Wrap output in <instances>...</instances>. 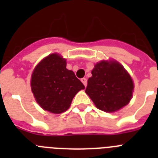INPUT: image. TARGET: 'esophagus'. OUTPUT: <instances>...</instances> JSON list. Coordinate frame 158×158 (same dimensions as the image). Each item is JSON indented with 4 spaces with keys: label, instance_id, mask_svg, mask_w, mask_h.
<instances>
[{
    "label": "esophagus",
    "instance_id": "obj_1",
    "mask_svg": "<svg viewBox=\"0 0 158 158\" xmlns=\"http://www.w3.org/2000/svg\"><path fill=\"white\" fill-rule=\"evenodd\" d=\"M81 81L82 83L84 84V85L86 87V86H87V79L84 77V78H81Z\"/></svg>",
    "mask_w": 158,
    "mask_h": 158
}]
</instances>
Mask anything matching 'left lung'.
I'll return each mask as SVG.
<instances>
[{
  "label": "left lung",
  "mask_w": 158,
  "mask_h": 158,
  "mask_svg": "<svg viewBox=\"0 0 158 158\" xmlns=\"http://www.w3.org/2000/svg\"><path fill=\"white\" fill-rule=\"evenodd\" d=\"M133 90V81L120 64L102 61L92 70L85 93L99 109L114 112L129 103Z\"/></svg>",
  "instance_id": "8db88e82"
}]
</instances>
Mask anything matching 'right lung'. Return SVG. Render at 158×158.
<instances>
[{"instance_id":"1","label":"right lung","mask_w":158,"mask_h":158,"mask_svg":"<svg viewBox=\"0 0 158 158\" xmlns=\"http://www.w3.org/2000/svg\"><path fill=\"white\" fill-rule=\"evenodd\" d=\"M31 86L38 104L55 114L66 111L75 95L85 89L74 73L66 69L65 59L57 54L47 56L35 67Z\"/></svg>"}]
</instances>
